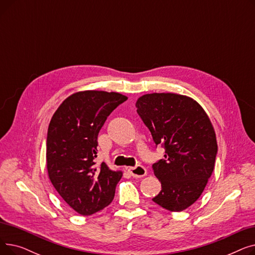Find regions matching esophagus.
<instances>
[{
    "label": "esophagus",
    "instance_id": "34e87169",
    "mask_svg": "<svg viewBox=\"0 0 255 255\" xmlns=\"http://www.w3.org/2000/svg\"><path fill=\"white\" fill-rule=\"evenodd\" d=\"M128 171L133 178H142L146 175V169L141 165H137L135 167H129Z\"/></svg>",
    "mask_w": 255,
    "mask_h": 255
}]
</instances>
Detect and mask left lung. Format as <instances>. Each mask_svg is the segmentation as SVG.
I'll use <instances>...</instances> for the list:
<instances>
[{
	"instance_id": "1",
	"label": "left lung",
	"mask_w": 255,
	"mask_h": 255,
	"mask_svg": "<svg viewBox=\"0 0 255 255\" xmlns=\"http://www.w3.org/2000/svg\"><path fill=\"white\" fill-rule=\"evenodd\" d=\"M135 105L155 143L165 148V158L153 164L161 183L153 202L181 212L196 202L212 176L217 154L215 130L205 110L188 96L145 94Z\"/></svg>"
}]
</instances>
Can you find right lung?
Wrapping results in <instances>:
<instances>
[{
  "instance_id": "add662e5",
  "label": "right lung",
  "mask_w": 255,
  "mask_h": 255,
  "mask_svg": "<svg viewBox=\"0 0 255 255\" xmlns=\"http://www.w3.org/2000/svg\"><path fill=\"white\" fill-rule=\"evenodd\" d=\"M127 99L116 92H76L61 103L50 120L46 139L48 178L66 204L83 216L109 206L123 176L104 162L97 166L94 159L105 120Z\"/></svg>"
}]
</instances>
